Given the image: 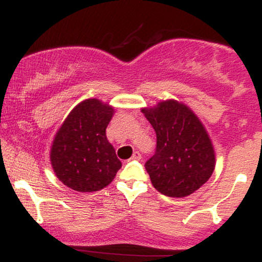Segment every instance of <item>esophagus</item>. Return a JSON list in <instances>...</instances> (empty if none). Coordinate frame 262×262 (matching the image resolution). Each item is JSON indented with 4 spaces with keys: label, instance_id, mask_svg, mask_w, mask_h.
<instances>
[{
    "label": "esophagus",
    "instance_id": "obj_1",
    "mask_svg": "<svg viewBox=\"0 0 262 262\" xmlns=\"http://www.w3.org/2000/svg\"><path fill=\"white\" fill-rule=\"evenodd\" d=\"M141 159V154L139 151H134V154H133V156H132V160H138L139 161Z\"/></svg>",
    "mask_w": 262,
    "mask_h": 262
}]
</instances>
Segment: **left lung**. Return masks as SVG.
<instances>
[{"instance_id": "8db88e82", "label": "left lung", "mask_w": 262, "mask_h": 262, "mask_svg": "<svg viewBox=\"0 0 262 262\" xmlns=\"http://www.w3.org/2000/svg\"><path fill=\"white\" fill-rule=\"evenodd\" d=\"M141 112L156 133V151L145 162L152 186L176 198L196 192L215 167L214 148L202 122L176 100L161 101Z\"/></svg>"}]
</instances>
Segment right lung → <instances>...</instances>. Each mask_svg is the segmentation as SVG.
I'll list each match as a JSON object with an SVG mask.
<instances>
[{"mask_svg": "<svg viewBox=\"0 0 262 262\" xmlns=\"http://www.w3.org/2000/svg\"><path fill=\"white\" fill-rule=\"evenodd\" d=\"M114 107L97 98L80 102L56 132L50 162L58 179L77 192L100 191L122 167L106 137Z\"/></svg>", "mask_w": 262, "mask_h": 262, "instance_id": "obj_1", "label": "right lung"}]
</instances>
